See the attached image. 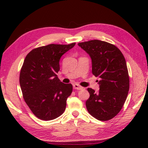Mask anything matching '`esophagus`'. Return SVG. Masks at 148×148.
Wrapping results in <instances>:
<instances>
[{"label": "esophagus", "instance_id": "34e87169", "mask_svg": "<svg viewBox=\"0 0 148 148\" xmlns=\"http://www.w3.org/2000/svg\"><path fill=\"white\" fill-rule=\"evenodd\" d=\"M73 87H74V89H77V90H81V89H83V88H84L83 87L80 86L79 84H73Z\"/></svg>", "mask_w": 148, "mask_h": 148}]
</instances>
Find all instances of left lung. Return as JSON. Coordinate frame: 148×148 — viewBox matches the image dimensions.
<instances>
[{"label":"left lung","instance_id":"left-lung-1","mask_svg":"<svg viewBox=\"0 0 148 148\" xmlns=\"http://www.w3.org/2000/svg\"><path fill=\"white\" fill-rule=\"evenodd\" d=\"M89 55L92 73L100 77L99 91L88 88L90 97L86 108L92 117L108 121L121 111L129 90V76L125 59L121 51L108 42L93 40L78 43Z\"/></svg>","mask_w":148,"mask_h":148}]
</instances>
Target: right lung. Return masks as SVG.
I'll list each match as a JSON object with an SVG mask.
<instances>
[{
	"instance_id": "right-lung-1",
	"label": "right lung",
	"mask_w": 148,
	"mask_h": 148,
	"mask_svg": "<svg viewBox=\"0 0 148 148\" xmlns=\"http://www.w3.org/2000/svg\"><path fill=\"white\" fill-rule=\"evenodd\" d=\"M75 44H52L37 47L24 60L19 75L20 87L27 106L39 119L49 121L64 112L72 86L61 82L57 74L61 56Z\"/></svg>"
}]
</instances>
